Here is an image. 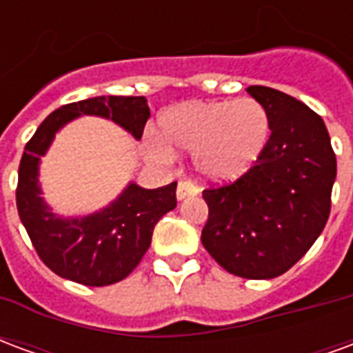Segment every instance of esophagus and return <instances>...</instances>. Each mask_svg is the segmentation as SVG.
Here are the masks:
<instances>
[{
  "instance_id": "1",
  "label": "esophagus",
  "mask_w": 353,
  "mask_h": 353,
  "mask_svg": "<svg viewBox=\"0 0 353 353\" xmlns=\"http://www.w3.org/2000/svg\"><path fill=\"white\" fill-rule=\"evenodd\" d=\"M196 194H199V189L191 181H179V185H177V200L192 199Z\"/></svg>"
}]
</instances>
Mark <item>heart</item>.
<instances>
[{
  "label": "heart",
  "instance_id": "heart-1",
  "mask_svg": "<svg viewBox=\"0 0 353 353\" xmlns=\"http://www.w3.org/2000/svg\"><path fill=\"white\" fill-rule=\"evenodd\" d=\"M161 143L154 153H194L202 179L230 183L257 164L270 138V117L253 98L187 101L159 119Z\"/></svg>",
  "mask_w": 353,
  "mask_h": 353
}]
</instances>
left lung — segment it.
I'll return each mask as SVG.
<instances>
[{"instance_id":"1","label":"left lung","mask_w":353,"mask_h":353,"mask_svg":"<svg viewBox=\"0 0 353 353\" xmlns=\"http://www.w3.org/2000/svg\"><path fill=\"white\" fill-rule=\"evenodd\" d=\"M248 94L270 117L257 164L234 183L206 189L202 245L227 272L270 280L288 272L325 227L336 157L323 119L303 101L268 87Z\"/></svg>"}]
</instances>
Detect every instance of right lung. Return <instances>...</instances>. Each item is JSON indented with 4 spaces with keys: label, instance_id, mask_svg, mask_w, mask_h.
Listing matches in <instances>:
<instances>
[{
    "label": "right lung",
    "instance_id": "right-lung-1",
    "mask_svg": "<svg viewBox=\"0 0 353 353\" xmlns=\"http://www.w3.org/2000/svg\"><path fill=\"white\" fill-rule=\"evenodd\" d=\"M83 115L113 121L139 139L151 111L145 96H96L52 111L22 154L17 208L35 252L52 272L101 288L124 280L139 265L151 245L154 225L176 208L177 183L143 189L130 181L115 200L94 214H57L43 199L39 164L58 132Z\"/></svg>",
    "mask_w": 353,
    "mask_h": 353
}]
</instances>
